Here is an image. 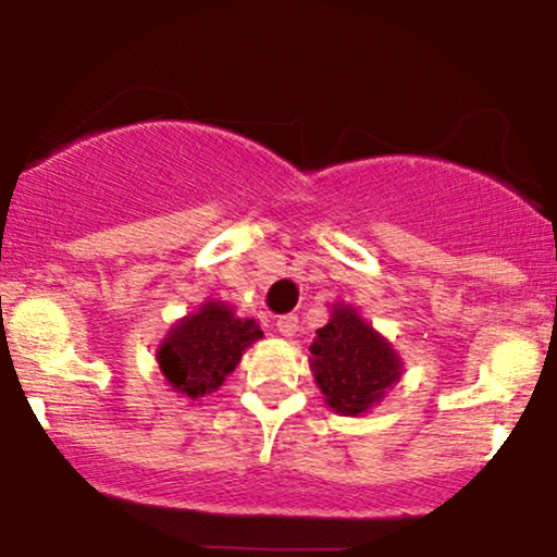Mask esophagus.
Segmentation results:
<instances>
[{
	"instance_id": "esophagus-1",
	"label": "esophagus",
	"mask_w": 557,
	"mask_h": 557,
	"mask_svg": "<svg viewBox=\"0 0 557 557\" xmlns=\"http://www.w3.org/2000/svg\"><path fill=\"white\" fill-rule=\"evenodd\" d=\"M277 332L283 334V337H293V334L298 332V317L296 313H285V317L277 319Z\"/></svg>"
}]
</instances>
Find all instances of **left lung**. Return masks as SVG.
Instances as JSON below:
<instances>
[{
  "instance_id": "left-lung-1",
  "label": "left lung",
  "mask_w": 557,
  "mask_h": 557,
  "mask_svg": "<svg viewBox=\"0 0 557 557\" xmlns=\"http://www.w3.org/2000/svg\"><path fill=\"white\" fill-rule=\"evenodd\" d=\"M311 368L326 405L339 414H360L399 381V355L352 308L337 306L330 324L317 330Z\"/></svg>"
}]
</instances>
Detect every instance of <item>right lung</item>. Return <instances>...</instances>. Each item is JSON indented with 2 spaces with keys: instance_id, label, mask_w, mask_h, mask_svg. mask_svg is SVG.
I'll return each instance as SVG.
<instances>
[{
  "instance_id": "1",
  "label": "right lung",
  "mask_w": 557,
  "mask_h": 557,
  "mask_svg": "<svg viewBox=\"0 0 557 557\" xmlns=\"http://www.w3.org/2000/svg\"><path fill=\"white\" fill-rule=\"evenodd\" d=\"M261 337L253 319L240 321L223 304H205L169 332L158 350L163 376L176 392L199 399L218 392L236 371L240 355Z\"/></svg>"
}]
</instances>
